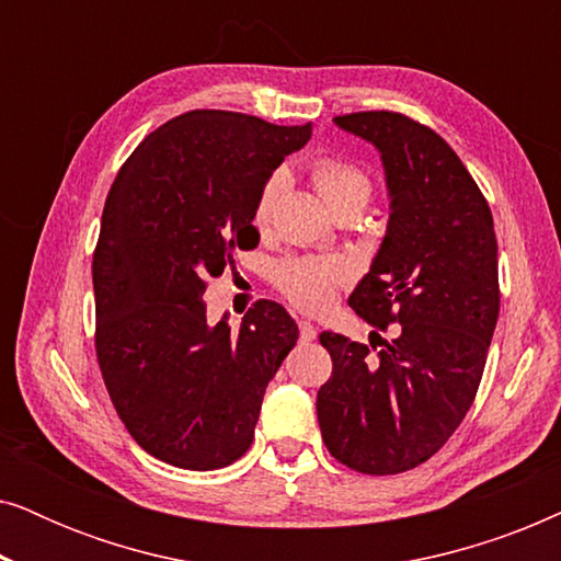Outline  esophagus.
<instances>
[{"instance_id":"obj_1","label":"esophagus","mask_w":561,"mask_h":561,"mask_svg":"<svg viewBox=\"0 0 561 561\" xmlns=\"http://www.w3.org/2000/svg\"><path fill=\"white\" fill-rule=\"evenodd\" d=\"M298 332H301V342H313L317 340V327L311 321H298Z\"/></svg>"}]
</instances>
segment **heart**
Instances as JSON below:
<instances>
[{
  "mask_svg": "<svg viewBox=\"0 0 561 561\" xmlns=\"http://www.w3.org/2000/svg\"><path fill=\"white\" fill-rule=\"evenodd\" d=\"M313 186H317L319 196L324 198L329 211L336 214L347 206H357L365 209V204L370 202L373 194V181L363 168L347 163V160L327 158L319 160L311 171ZM283 188V175L273 173L265 181V186L260 188L252 206V225L257 229H265L271 225L275 198H278ZM344 267L332 260H313V257H290L275 267L273 280L283 296L290 304L298 306L304 311H321L332 304L336 288L344 280Z\"/></svg>",
  "mask_w": 561,
  "mask_h": 561,
  "instance_id": "obj_1",
  "label": "heart"
}]
</instances>
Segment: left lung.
I'll use <instances>...</instances> for the list:
<instances>
[{"label":"left lung","mask_w":561,"mask_h":561,"mask_svg":"<svg viewBox=\"0 0 561 561\" xmlns=\"http://www.w3.org/2000/svg\"><path fill=\"white\" fill-rule=\"evenodd\" d=\"M334 122L378 148L390 196L386 237L350 306L375 329L398 327L393 340L373 332L370 347L319 334L332 355L317 393L321 439L352 470L398 474L447 444L478 393L501 311L493 214L434 129L398 112Z\"/></svg>","instance_id":"1"}]
</instances>
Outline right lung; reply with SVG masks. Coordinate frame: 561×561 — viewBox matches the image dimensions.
<instances>
[{
  "mask_svg": "<svg viewBox=\"0 0 561 561\" xmlns=\"http://www.w3.org/2000/svg\"><path fill=\"white\" fill-rule=\"evenodd\" d=\"M311 125L196 110L165 122L119 168L94 252L96 359L133 439L181 470H219L250 449L267 382L298 340L275 301L237 332L206 321V280L257 248L260 188Z\"/></svg>",
  "mask_w": 561,
  "mask_h": 561,
  "instance_id": "1",
  "label": "right lung"
}]
</instances>
